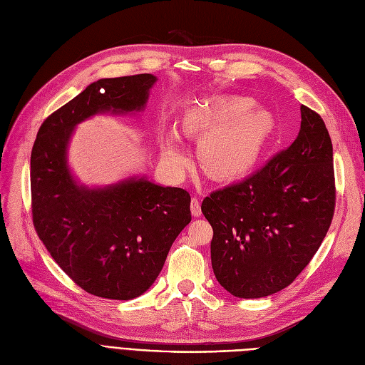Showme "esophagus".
Instances as JSON below:
<instances>
[{"instance_id": "1", "label": "esophagus", "mask_w": 365, "mask_h": 365, "mask_svg": "<svg viewBox=\"0 0 365 365\" xmlns=\"http://www.w3.org/2000/svg\"><path fill=\"white\" fill-rule=\"evenodd\" d=\"M190 210H192V215H193V217H200L202 210H200V203H199V199H197V197H193V199H192V202H190Z\"/></svg>"}]
</instances>
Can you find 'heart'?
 Listing matches in <instances>:
<instances>
[{
  "mask_svg": "<svg viewBox=\"0 0 365 365\" xmlns=\"http://www.w3.org/2000/svg\"><path fill=\"white\" fill-rule=\"evenodd\" d=\"M249 97H218L199 105L182 118L185 132L202 138L200 157L214 178L230 180L252 170L274 133V118L265 109H255ZM163 162L173 170L185 168L188 157L180 133L168 130L160 143Z\"/></svg>",
  "mask_w": 365,
  "mask_h": 365,
  "instance_id": "b5f03b06",
  "label": "heart"
}]
</instances>
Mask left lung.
<instances>
[{"label": "left lung", "mask_w": 365, "mask_h": 365, "mask_svg": "<svg viewBox=\"0 0 365 365\" xmlns=\"http://www.w3.org/2000/svg\"><path fill=\"white\" fill-rule=\"evenodd\" d=\"M334 205L331 138L320 115L302 105L299 133L287 150L202 202L214 230L217 282L245 299L287 287L319 250Z\"/></svg>", "instance_id": "left-lung-1"}]
</instances>
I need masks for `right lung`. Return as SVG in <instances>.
<instances>
[{"mask_svg":"<svg viewBox=\"0 0 365 365\" xmlns=\"http://www.w3.org/2000/svg\"><path fill=\"white\" fill-rule=\"evenodd\" d=\"M157 78L98 79L49 115L31 151L33 222L61 269L86 292L133 299L153 286L173 241L192 222L190 195L147 177L81 184L68 166L78 124L100 113L142 112Z\"/></svg>","mask_w":365,"mask_h":365,"instance_id":"add662e5","label":"right lung"}]
</instances>
